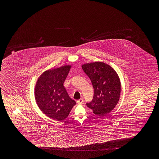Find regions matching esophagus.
Here are the masks:
<instances>
[{"instance_id": "esophagus-1", "label": "esophagus", "mask_w": 159, "mask_h": 159, "mask_svg": "<svg viewBox=\"0 0 159 159\" xmlns=\"http://www.w3.org/2000/svg\"><path fill=\"white\" fill-rule=\"evenodd\" d=\"M77 103H78V104H82V103H83V102H84V99H82V98H81L80 99H79L77 101Z\"/></svg>"}]
</instances>
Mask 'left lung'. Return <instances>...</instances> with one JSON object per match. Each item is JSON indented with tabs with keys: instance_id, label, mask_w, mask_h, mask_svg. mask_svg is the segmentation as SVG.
I'll use <instances>...</instances> for the list:
<instances>
[{
	"instance_id": "8db88e82",
	"label": "left lung",
	"mask_w": 159,
	"mask_h": 159,
	"mask_svg": "<svg viewBox=\"0 0 159 159\" xmlns=\"http://www.w3.org/2000/svg\"><path fill=\"white\" fill-rule=\"evenodd\" d=\"M91 80L94 95L86 106L98 116L107 115L117 105L120 97L121 84L116 71L108 65L95 62L82 65Z\"/></svg>"
}]
</instances>
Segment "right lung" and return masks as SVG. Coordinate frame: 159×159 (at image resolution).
<instances>
[{"label": "right lung", "instance_id": "add662e5", "mask_svg": "<svg viewBox=\"0 0 159 159\" xmlns=\"http://www.w3.org/2000/svg\"><path fill=\"white\" fill-rule=\"evenodd\" d=\"M70 68V65H65L45 71L35 86V99L39 107L47 116L57 121L66 118L76 104L63 85Z\"/></svg>", "mask_w": 159, "mask_h": 159}]
</instances>
